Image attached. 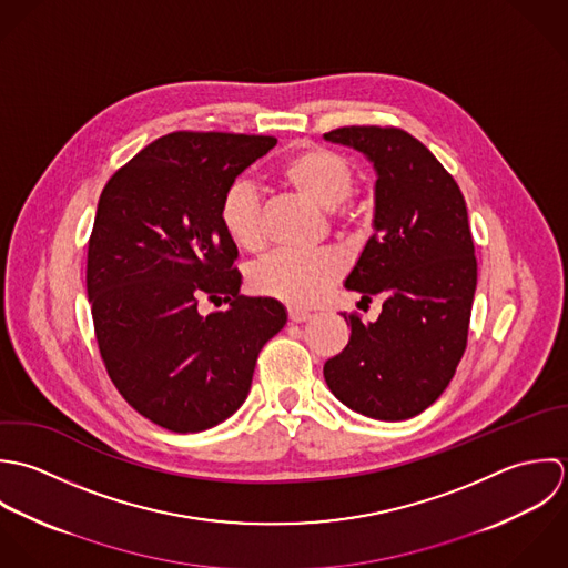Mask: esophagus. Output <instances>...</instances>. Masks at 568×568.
<instances>
[{
    "mask_svg": "<svg viewBox=\"0 0 568 568\" xmlns=\"http://www.w3.org/2000/svg\"><path fill=\"white\" fill-rule=\"evenodd\" d=\"M287 316H290L292 323H305V321L312 318V314H310V312H303V310H290Z\"/></svg>",
    "mask_w": 568,
    "mask_h": 568,
    "instance_id": "esophagus-1",
    "label": "esophagus"
}]
</instances>
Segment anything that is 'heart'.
Here are the masks:
<instances>
[{
    "instance_id": "b5f03b06",
    "label": "heart",
    "mask_w": 568,
    "mask_h": 568,
    "mask_svg": "<svg viewBox=\"0 0 568 568\" xmlns=\"http://www.w3.org/2000/svg\"><path fill=\"white\" fill-rule=\"evenodd\" d=\"M274 175L285 189L318 209L332 211L338 226H355L351 213L338 209L355 189V169L341 151L303 142L276 164ZM217 220L234 245L243 250H258L263 245L265 230L261 204L250 184L234 182L227 186L220 200ZM342 267V258L334 250L307 254L278 250L254 263L250 285L258 294L281 298L296 307H310L341 278Z\"/></svg>"
}]
</instances>
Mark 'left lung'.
I'll return each instance as SVG.
<instances>
[{
	"instance_id": "1",
	"label": "left lung",
	"mask_w": 568,
	"mask_h": 568,
	"mask_svg": "<svg viewBox=\"0 0 568 568\" xmlns=\"http://www.w3.org/2000/svg\"><path fill=\"white\" fill-rule=\"evenodd\" d=\"M325 140L364 153L377 173L375 232L344 287L359 292V303L382 301L375 323L342 314L351 338L325 362V382L359 415L410 419L448 388L467 344L476 256L465 200L404 129L341 126Z\"/></svg>"
}]
</instances>
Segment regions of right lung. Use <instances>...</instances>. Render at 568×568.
Segmentation results:
<instances>
[{
	"label": "right lung",
	"mask_w": 568,
	"mask_h": 568,
	"mask_svg": "<svg viewBox=\"0 0 568 568\" xmlns=\"http://www.w3.org/2000/svg\"><path fill=\"white\" fill-rule=\"evenodd\" d=\"M276 144L272 135L175 131L105 184L88 245V298L118 393L171 433L239 410L263 344L287 323L276 298L241 296L222 193ZM202 297L227 307L202 317Z\"/></svg>",
	"instance_id": "1"
}]
</instances>
